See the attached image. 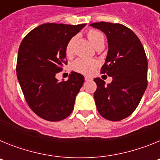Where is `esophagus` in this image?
Here are the masks:
<instances>
[{"label":"esophagus","mask_w":160,"mask_h":160,"mask_svg":"<svg viewBox=\"0 0 160 160\" xmlns=\"http://www.w3.org/2000/svg\"><path fill=\"white\" fill-rule=\"evenodd\" d=\"M85 80H86V81H90V80H92V78L89 77V76H86V77H85Z\"/></svg>","instance_id":"obj_1"}]
</instances>
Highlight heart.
<instances>
[{"mask_svg": "<svg viewBox=\"0 0 160 160\" xmlns=\"http://www.w3.org/2000/svg\"><path fill=\"white\" fill-rule=\"evenodd\" d=\"M89 41L92 44L94 47L98 48L101 46H104L105 43V38L101 32L94 29H90L87 32ZM76 37H73L69 42L66 47V53L67 56H71L73 54V45L75 43ZM97 66V62L94 59H87V58H79L73 63V69L79 73H86L88 74L90 73L94 70Z\"/></svg>", "mask_w": 160, "mask_h": 160, "instance_id": "1", "label": "heart"}]
</instances>
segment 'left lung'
Listing matches in <instances>:
<instances>
[{"mask_svg": "<svg viewBox=\"0 0 160 160\" xmlns=\"http://www.w3.org/2000/svg\"><path fill=\"white\" fill-rule=\"evenodd\" d=\"M90 25L107 36L108 52L101 73L112 77L107 85L100 78L94 79L96 107L106 119L120 121L134 112L148 87L146 53L136 34L125 25L103 22Z\"/></svg>", "mask_w": 160, "mask_h": 160, "instance_id": "obj_1", "label": "left lung"}]
</instances>
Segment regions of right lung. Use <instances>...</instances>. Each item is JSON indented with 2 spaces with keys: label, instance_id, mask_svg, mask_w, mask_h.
I'll list each match as a JSON object with an SVG mask.
<instances>
[{
  "label": "right lung",
  "instance_id": "add662e5",
  "mask_svg": "<svg viewBox=\"0 0 160 160\" xmlns=\"http://www.w3.org/2000/svg\"><path fill=\"white\" fill-rule=\"evenodd\" d=\"M86 26L46 23L24 38L18 49L17 76L25 100L43 119L60 121L71 114L84 76L72 71L67 81L56 74L66 64L68 42Z\"/></svg>",
  "mask_w": 160,
  "mask_h": 160
}]
</instances>
